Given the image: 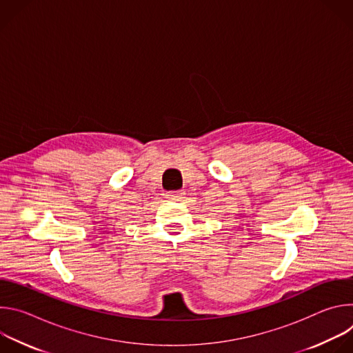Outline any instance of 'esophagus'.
<instances>
[{"label":"esophagus","instance_id":"1","mask_svg":"<svg viewBox=\"0 0 353 353\" xmlns=\"http://www.w3.org/2000/svg\"><path fill=\"white\" fill-rule=\"evenodd\" d=\"M184 195L183 190H177V191H169L166 192V198L170 201H179L181 196Z\"/></svg>","mask_w":353,"mask_h":353}]
</instances>
